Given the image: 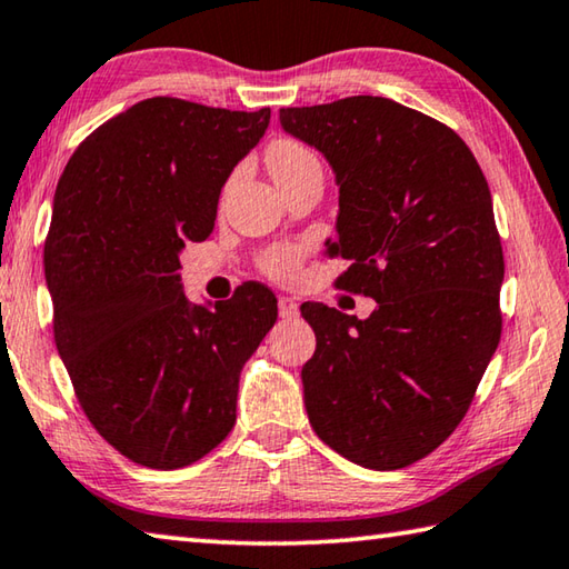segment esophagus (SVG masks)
<instances>
[{
    "mask_svg": "<svg viewBox=\"0 0 569 569\" xmlns=\"http://www.w3.org/2000/svg\"><path fill=\"white\" fill-rule=\"evenodd\" d=\"M278 313H281V318H296L298 316V303L293 301V298H288V296H281L278 298Z\"/></svg>",
    "mask_w": 569,
    "mask_h": 569,
    "instance_id": "1",
    "label": "esophagus"
}]
</instances>
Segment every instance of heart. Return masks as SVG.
<instances>
[{"label": "heart", "instance_id": "heart-1", "mask_svg": "<svg viewBox=\"0 0 569 569\" xmlns=\"http://www.w3.org/2000/svg\"><path fill=\"white\" fill-rule=\"evenodd\" d=\"M268 169H271L278 186H286L301 179L308 171L320 169V161L306 143L296 139H278L268 149ZM298 261H301V251L296 246H278L263 256V268L273 278H291Z\"/></svg>", "mask_w": 569, "mask_h": 569}]
</instances>
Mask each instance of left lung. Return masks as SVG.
<instances>
[{
    "label": "left lung",
    "mask_w": 569,
    "mask_h": 569,
    "mask_svg": "<svg viewBox=\"0 0 569 569\" xmlns=\"http://www.w3.org/2000/svg\"><path fill=\"white\" fill-rule=\"evenodd\" d=\"M281 127L336 171L343 291L358 320L303 303L301 370L316 436L350 462L400 470L460 426L502 333V243L480 163L456 131L383 97L281 109Z\"/></svg>",
    "instance_id": "8db88e82"
}]
</instances>
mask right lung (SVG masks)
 I'll list each match as a JSON object with an SVG mask.
<instances>
[{"instance_id":"right-lung-1","label":"right lung","mask_w":569,"mask_h":569,"mask_svg":"<svg viewBox=\"0 0 569 569\" xmlns=\"http://www.w3.org/2000/svg\"><path fill=\"white\" fill-rule=\"evenodd\" d=\"M268 121L271 109L143 99L91 131L57 183L54 343L91 426L143 468H186L229 436L241 368L278 318L256 281L191 306L179 261L211 236L223 183Z\"/></svg>"}]
</instances>
